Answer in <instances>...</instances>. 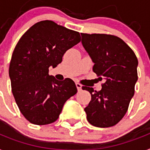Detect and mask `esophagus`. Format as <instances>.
<instances>
[{"label": "esophagus", "mask_w": 150, "mask_h": 150, "mask_svg": "<svg viewBox=\"0 0 150 150\" xmlns=\"http://www.w3.org/2000/svg\"><path fill=\"white\" fill-rule=\"evenodd\" d=\"M75 85H76V87H77V89L78 91H81V85L80 83H75Z\"/></svg>", "instance_id": "esophagus-1"}]
</instances>
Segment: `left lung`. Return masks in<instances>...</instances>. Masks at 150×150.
Listing matches in <instances>:
<instances>
[{
	"label": "left lung",
	"instance_id": "obj_1",
	"mask_svg": "<svg viewBox=\"0 0 150 150\" xmlns=\"http://www.w3.org/2000/svg\"><path fill=\"white\" fill-rule=\"evenodd\" d=\"M82 45L94 62L93 71L105 81L100 91L83 86L92 99L85 108L87 120L100 128L116 125L126 113L138 80V59L134 52L117 36L81 33Z\"/></svg>",
	"mask_w": 150,
	"mask_h": 150
}]
</instances>
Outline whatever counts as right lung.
Segmentation results:
<instances>
[{"label":"right lung","mask_w":150,"mask_h":150,"mask_svg":"<svg viewBox=\"0 0 150 150\" xmlns=\"http://www.w3.org/2000/svg\"><path fill=\"white\" fill-rule=\"evenodd\" d=\"M80 38L78 31L46 20L31 26L16 45L9 66L12 93L31 123L41 126L55 122L65 102L77 93L71 79L58 81L49 75L48 69L62 62L67 50Z\"/></svg>","instance_id":"obj_1"}]
</instances>
